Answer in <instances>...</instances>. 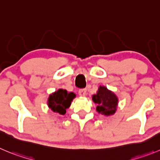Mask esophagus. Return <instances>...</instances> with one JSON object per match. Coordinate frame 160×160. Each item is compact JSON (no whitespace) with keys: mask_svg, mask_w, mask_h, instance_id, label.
Here are the masks:
<instances>
[{"mask_svg":"<svg viewBox=\"0 0 160 160\" xmlns=\"http://www.w3.org/2000/svg\"><path fill=\"white\" fill-rule=\"evenodd\" d=\"M86 93H87V89L86 88H82L79 90V95L80 96H85L86 95Z\"/></svg>","mask_w":160,"mask_h":160,"instance_id":"1","label":"esophagus"}]
</instances>
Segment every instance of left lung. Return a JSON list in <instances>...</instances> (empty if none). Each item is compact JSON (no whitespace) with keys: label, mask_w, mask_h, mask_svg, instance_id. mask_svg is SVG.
<instances>
[{"label":"left lung","mask_w":160,"mask_h":160,"mask_svg":"<svg viewBox=\"0 0 160 160\" xmlns=\"http://www.w3.org/2000/svg\"><path fill=\"white\" fill-rule=\"evenodd\" d=\"M92 100L97 104V111L102 115H112L116 112L118 98L104 86H99L97 93L92 96Z\"/></svg>","instance_id":"left-lung-1"}]
</instances>
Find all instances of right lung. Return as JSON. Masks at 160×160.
Masks as SVG:
<instances>
[{
    "label": "right lung",
    "instance_id": "add662e5",
    "mask_svg": "<svg viewBox=\"0 0 160 160\" xmlns=\"http://www.w3.org/2000/svg\"><path fill=\"white\" fill-rule=\"evenodd\" d=\"M75 97L76 95L73 92L68 93L66 90L58 89L50 95L47 103L52 111L63 115L66 113V109L70 107L71 102Z\"/></svg>",
    "mask_w": 160,
    "mask_h": 160
}]
</instances>
